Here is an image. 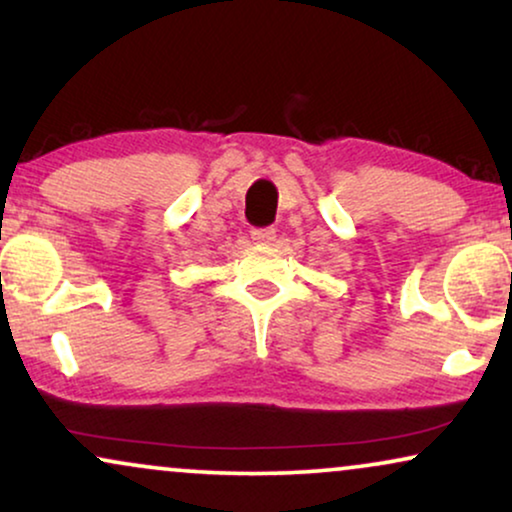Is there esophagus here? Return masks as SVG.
Wrapping results in <instances>:
<instances>
[{
    "label": "esophagus",
    "instance_id": "34e87169",
    "mask_svg": "<svg viewBox=\"0 0 512 512\" xmlns=\"http://www.w3.org/2000/svg\"><path fill=\"white\" fill-rule=\"evenodd\" d=\"M277 237V230L275 228H256L251 230V240L256 244H272Z\"/></svg>",
    "mask_w": 512,
    "mask_h": 512
}]
</instances>
